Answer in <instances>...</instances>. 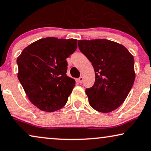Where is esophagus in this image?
Segmentation results:
<instances>
[{"label":"esophagus","mask_w":151,"mask_h":151,"mask_svg":"<svg viewBox=\"0 0 151 151\" xmlns=\"http://www.w3.org/2000/svg\"><path fill=\"white\" fill-rule=\"evenodd\" d=\"M83 77H80L79 78V79H77V81H78V82H79V83H81L82 81H83Z\"/></svg>","instance_id":"obj_1"}]
</instances>
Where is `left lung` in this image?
<instances>
[{"label": "left lung", "mask_w": 151, "mask_h": 151, "mask_svg": "<svg viewBox=\"0 0 151 151\" xmlns=\"http://www.w3.org/2000/svg\"><path fill=\"white\" fill-rule=\"evenodd\" d=\"M78 46L95 72L93 86L86 90L90 105L104 113L119 108L135 79L133 56L124 45L106 39L79 40Z\"/></svg>", "instance_id": "8db88e82"}]
</instances>
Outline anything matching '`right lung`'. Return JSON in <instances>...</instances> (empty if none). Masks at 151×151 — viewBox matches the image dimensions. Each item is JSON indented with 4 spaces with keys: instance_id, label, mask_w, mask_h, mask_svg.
I'll use <instances>...</instances> for the list:
<instances>
[{
    "instance_id": "obj_1",
    "label": "right lung",
    "mask_w": 151,
    "mask_h": 151,
    "mask_svg": "<svg viewBox=\"0 0 151 151\" xmlns=\"http://www.w3.org/2000/svg\"><path fill=\"white\" fill-rule=\"evenodd\" d=\"M77 47V39L47 37L30 44L17 58L20 83L41 110L55 112L67 103L75 81L66 74V59Z\"/></svg>"
}]
</instances>
